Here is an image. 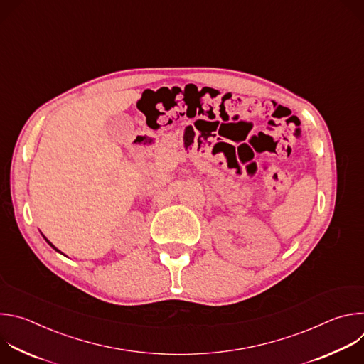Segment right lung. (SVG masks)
<instances>
[{
	"mask_svg": "<svg viewBox=\"0 0 364 364\" xmlns=\"http://www.w3.org/2000/svg\"><path fill=\"white\" fill-rule=\"evenodd\" d=\"M41 236H43V237H44V240H46V242H47V243H48V245H50V246H51V247H53V249H55V250H56V252H59V253H62V252H60V250H59V249H58V247H56V246H55V245H53V243H51V242H50V240H48V239H47V237H46V236H44V235H43V233H41ZM62 255H65V253H62Z\"/></svg>",
	"mask_w": 364,
	"mask_h": 364,
	"instance_id": "1",
	"label": "right lung"
}]
</instances>
